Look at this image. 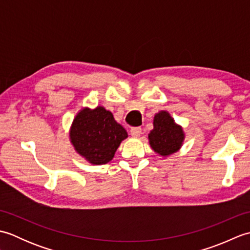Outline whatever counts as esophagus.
<instances>
[{
	"mask_svg": "<svg viewBox=\"0 0 250 250\" xmlns=\"http://www.w3.org/2000/svg\"><path fill=\"white\" fill-rule=\"evenodd\" d=\"M130 133H131L132 136L137 137V136H140L142 134V129L140 128V126H136V128H132L130 130Z\"/></svg>",
	"mask_w": 250,
	"mask_h": 250,
	"instance_id": "1",
	"label": "esophagus"
}]
</instances>
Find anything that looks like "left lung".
Wrapping results in <instances>:
<instances>
[{
    "label": "left lung",
    "mask_w": 250,
    "mask_h": 250,
    "mask_svg": "<svg viewBox=\"0 0 250 250\" xmlns=\"http://www.w3.org/2000/svg\"><path fill=\"white\" fill-rule=\"evenodd\" d=\"M148 140L155 152L162 157H167L180 149L185 140V133L172 116L167 110H162L155 115L153 129L148 134Z\"/></svg>",
    "instance_id": "8db88e82"
}]
</instances>
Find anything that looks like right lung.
<instances>
[{
	"mask_svg": "<svg viewBox=\"0 0 250 250\" xmlns=\"http://www.w3.org/2000/svg\"><path fill=\"white\" fill-rule=\"evenodd\" d=\"M126 137L128 133L124 126L103 106L83 108L74 118L70 130L74 149L94 166L109 162Z\"/></svg>",
	"mask_w": 250,
	"mask_h": 250,
	"instance_id": "right-lung-1",
	"label": "right lung"
}]
</instances>
